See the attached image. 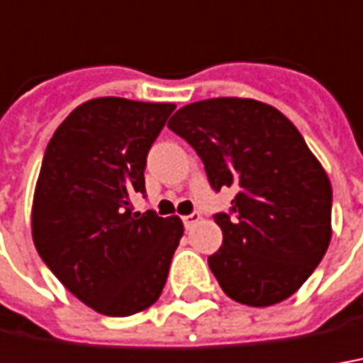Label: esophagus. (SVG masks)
I'll return each mask as SVG.
<instances>
[{
    "mask_svg": "<svg viewBox=\"0 0 363 363\" xmlns=\"http://www.w3.org/2000/svg\"><path fill=\"white\" fill-rule=\"evenodd\" d=\"M201 220V213H192V214H186V216H182V223L186 228H191L192 224L199 223Z\"/></svg>",
    "mask_w": 363,
    "mask_h": 363,
    "instance_id": "34e87169",
    "label": "esophagus"
}]
</instances>
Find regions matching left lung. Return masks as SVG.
Instances as JSON below:
<instances>
[{"label":"left lung","mask_w":363,"mask_h":363,"mask_svg":"<svg viewBox=\"0 0 363 363\" xmlns=\"http://www.w3.org/2000/svg\"><path fill=\"white\" fill-rule=\"evenodd\" d=\"M169 129L196 150L214 191L236 189L230 213L214 214L223 246L208 256L224 294L254 308L290 298L332 238V184L300 130L240 97L184 105Z\"/></svg>","instance_id":"8db88e82"}]
</instances>
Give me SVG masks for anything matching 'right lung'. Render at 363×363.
<instances>
[{
	"label": "right lung",
	"instance_id": "obj_1",
	"mask_svg": "<svg viewBox=\"0 0 363 363\" xmlns=\"http://www.w3.org/2000/svg\"><path fill=\"white\" fill-rule=\"evenodd\" d=\"M172 103L99 97L53 133L37 179L31 234L59 282L105 316H130L161 296L184 233L179 216L135 213L150 145Z\"/></svg>",
	"mask_w": 363,
	"mask_h": 363
}]
</instances>
